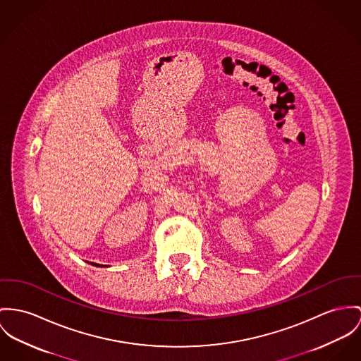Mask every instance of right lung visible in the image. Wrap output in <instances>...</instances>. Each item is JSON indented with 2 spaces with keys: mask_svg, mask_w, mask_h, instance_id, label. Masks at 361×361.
Returning a JSON list of instances; mask_svg holds the SVG:
<instances>
[{
  "mask_svg": "<svg viewBox=\"0 0 361 361\" xmlns=\"http://www.w3.org/2000/svg\"><path fill=\"white\" fill-rule=\"evenodd\" d=\"M92 265H94V267H104V265H100V264H94V262H90Z\"/></svg>",
  "mask_w": 361,
  "mask_h": 361,
  "instance_id": "right-lung-1",
  "label": "right lung"
}]
</instances>
